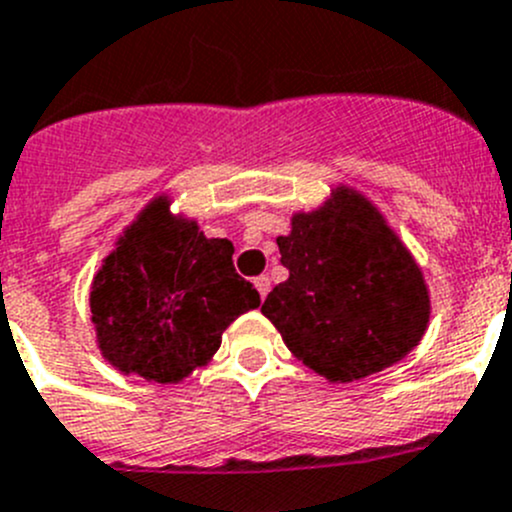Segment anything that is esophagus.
Instances as JSON below:
<instances>
[{
    "mask_svg": "<svg viewBox=\"0 0 512 512\" xmlns=\"http://www.w3.org/2000/svg\"><path fill=\"white\" fill-rule=\"evenodd\" d=\"M255 287H257V292H260V297H262V300H265V297H267V292H270V277H267V275H260V277H255Z\"/></svg>",
    "mask_w": 512,
    "mask_h": 512,
    "instance_id": "1",
    "label": "esophagus"
}]
</instances>
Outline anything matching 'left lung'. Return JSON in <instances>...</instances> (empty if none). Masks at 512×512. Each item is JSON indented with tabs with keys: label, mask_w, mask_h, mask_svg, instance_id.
Instances as JSON below:
<instances>
[{
	"label": "left lung",
	"mask_w": 512,
	"mask_h": 512,
	"mask_svg": "<svg viewBox=\"0 0 512 512\" xmlns=\"http://www.w3.org/2000/svg\"><path fill=\"white\" fill-rule=\"evenodd\" d=\"M277 247L290 277L262 315L307 367L352 382L418 345L430 320L423 272L365 197L337 187L325 207L292 217Z\"/></svg>",
	"instance_id": "obj_1"
}]
</instances>
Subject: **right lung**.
Here are the masks:
<instances>
[{"label": "right lung", "mask_w": 512, "mask_h": 512, "mask_svg": "<svg viewBox=\"0 0 512 512\" xmlns=\"http://www.w3.org/2000/svg\"><path fill=\"white\" fill-rule=\"evenodd\" d=\"M167 207L155 200L119 237L89 295L102 355L162 385L205 365L227 325L260 307V292L235 272L232 242L210 240Z\"/></svg>", "instance_id": "1"}]
</instances>
